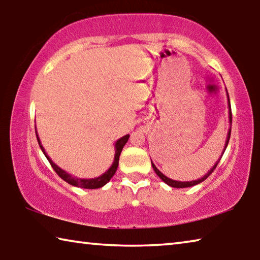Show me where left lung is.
<instances>
[{
  "label": "left lung",
  "mask_w": 260,
  "mask_h": 260,
  "mask_svg": "<svg viewBox=\"0 0 260 260\" xmlns=\"http://www.w3.org/2000/svg\"><path fill=\"white\" fill-rule=\"evenodd\" d=\"M226 90H227V89H226ZM227 98H228V108H230V124H231V127H230V131H228V134H227V139H226L225 148H223V151H222V153H221V156H220L219 160L221 159V157H222V155H223V152H225L226 148H227V146H228V142H230L231 131H232V109H231V102H230V96H228V93H227ZM219 160H218L217 162H215V164L213 165L212 169H211V170L209 171V172L204 175L203 178L197 179V180H193V181H177V180H172V179L167 178L166 175L162 174V173L160 172V171L157 169L156 165L153 164L152 161H151V165H152V169H153V171H155V172H156V174L158 175V177H159V178L162 180V181H164L166 184H169L170 187H173V188H187V187H192V186H195V184H199V183H201V182H203L205 179H208V178L210 177V175H211V173H212L213 171H214L215 167H217Z\"/></svg>",
  "instance_id": "obj_1"
}]
</instances>
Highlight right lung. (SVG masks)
Masks as SVG:
<instances>
[{
	"label": "right lung",
	"mask_w": 260,
	"mask_h": 260,
	"mask_svg": "<svg viewBox=\"0 0 260 260\" xmlns=\"http://www.w3.org/2000/svg\"><path fill=\"white\" fill-rule=\"evenodd\" d=\"M35 133H37V139H38V142H39V146H40L42 152L45 153V156L47 157L48 161L50 162V165L52 169L55 170V172L59 175V177L64 180V181H67L68 183L72 184L74 187H79V188H86V189H98V188H102L104 184H107L111 178L114 175L117 171V167L118 164H119V156L121 153L122 148H124L125 144L127 143V141L129 139V134H127L125 136H122L119 140L117 141L116 144H114V148H116V152H114V159L112 165L110 166V169L107 171V172L103 173L102 175H100L98 178H94V179H80V178H76V177H72L71 174H69L67 171H64L63 169H60L59 166H57L54 161H52L49 156L47 155V152L45 151V148L42 147L41 144V141L39 139V135H38V132L35 131Z\"/></svg>",
	"instance_id": "add662e5"
}]
</instances>
